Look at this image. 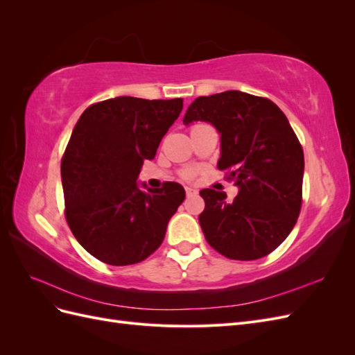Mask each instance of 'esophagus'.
<instances>
[{
    "mask_svg": "<svg viewBox=\"0 0 355 355\" xmlns=\"http://www.w3.org/2000/svg\"><path fill=\"white\" fill-rule=\"evenodd\" d=\"M185 191H187V196L188 197H192V196H197L198 194V191L196 188H191V187H188Z\"/></svg>",
    "mask_w": 355,
    "mask_h": 355,
    "instance_id": "1",
    "label": "esophagus"
}]
</instances>
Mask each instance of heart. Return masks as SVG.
<instances>
[{
	"label": "heart",
	"instance_id": "1",
	"mask_svg": "<svg viewBox=\"0 0 355 355\" xmlns=\"http://www.w3.org/2000/svg\"><path fill=\"white\" fill-rule=\"evenodd\" d=\"M192 175H194V171H192V170H187V171H185V173H184V176H185L187 179L192 178Z\"/></svg>",
	"mask_w": 355,
	"mask_h": 355
}]
</instances>
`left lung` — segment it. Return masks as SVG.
I'll return each mask as SVG.
<instances>
[{
  "label": "left lung",
  "instance_id": "obj_1",
  "mask_svg": "<svg viewBox=\"0 0 355 355\" xmlns=\"http://www.w3.org/2000/svg\"><path fill=\"white\" fill-rule=\"evenodd\" d=\"M210 123L220 135L218 167L239 194L202 189L198 216L207 243L235 261L270 254L293 230L302 204L304 151L287 116L270 99L240 90L201 96L184 124Z\"/></svg>",
  "mask_w": 355,
  "mask_h": 355
}]
</instances>
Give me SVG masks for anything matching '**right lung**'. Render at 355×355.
Returning a JSON list of instances; mask_svg holds the SVG:
<instances>
[{"label": "right lung", "mask_w": 355, "mask_h": 355, "mask_svg": "<svg viewBox=\"0 0 355 355\" xmlns=\"http://www.w3.org/2000/svg\"><path fill=\"white\" fill-rule=\"evenodd\" d=\"M184 101L118 98L89 106L75 124L62 159L65 214L75 239L96 259L142 262L163 243L167 223L185 200L176 182L141 188L145 159H154Z\"/></svg>", "instance_id": "obj_1"}]
</instances>
